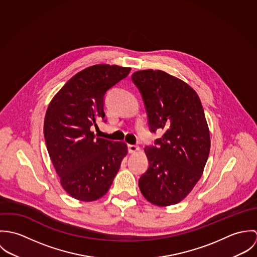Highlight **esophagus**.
I'll return each mask as SVG.
<instances>
[{"instance_id": "34e87169", "label": "esophagus", "mask_w": 257, "mask_h": 257, "mask_svg": "<svg viewBox=\"0 0 257 257\" xmlns=\"http://www.w3.org/2000/svg\"><path fill=\"white\" fill-rule=\"evenodd\" d=\"M127 148H128L130 153H137L140 150V147L138 146H133V145H128Z\"/></svg>"}]
</instances>
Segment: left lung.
Returning a JSON list of instances; mask_svg holds the SVG:
<instances>
[{
  "instance_id": "left-lung-1",
  "label": "left lung",
  "mask_w": 257,
  "mask_h": 257,
  "mask_svg": "<svg viewBox=\"0 0 257 257\" xmlns=\"http://www.w3.org/2000/svg\"><path fill=\"white\" fill-rule=\"evenodd\" d=\"M143 96L150 131L164 134L147 147L149 166L139 180L142 194L153 205L181 202L200 180L211 140L199 96L181 79L161 70L132 75Z\"/></svg>"
}]
</instances>
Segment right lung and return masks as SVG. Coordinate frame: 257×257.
I'll return each instance as SVG.
<instances>
[{"instance_id": "add662e5", "label": "right lung", "mask_w": 257, "mask_h": 257, "mask_svg": "<svg viewBox=\"0 0 257 257\" xmlns=\"http://www.w3.org/2000/svg\"><path fill=\"white\" fill-rule=\"evenodd\" d=\"M130 67L97 64L73 77L48 105L44 139L63 189L75 199L92 202L110 189L126 144L96 138L91 131L105 119L106 92L125 78Z\"/></svg>"}]
</instances>
